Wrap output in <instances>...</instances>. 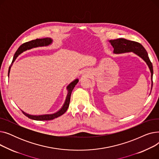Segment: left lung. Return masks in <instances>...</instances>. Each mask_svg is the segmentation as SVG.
<instances>
[{
    "mask_svg": "<svg viewBox=\"0 0 159 159\" xmlns=\"http://www.w3.org/2000/svg\"><path fill=\"white\" fill-rule=\"evenodd\" d=\"M110 43L114 48L113 53L115 54H121L125 53L133 52L139 57H140L142 59H143L151 72V79H152V88L153 86V70L152 63L150 61L148 54L146 52L145 48L141 45L140 43H137L135 41L129 40L125 39L120 38L115 40H109Z\"/></svg>",
    "mask_w": 159,
    "mask_h": 159,
    "instance_id": "8db88e82",
    "label": "left lung"
}]
</instances>
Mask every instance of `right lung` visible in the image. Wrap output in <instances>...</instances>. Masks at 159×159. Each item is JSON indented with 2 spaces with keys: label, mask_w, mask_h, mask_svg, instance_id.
<instances>
[{
  "label": "right lung",
  "mask_w": 159,
  "mask_h": 159,
  "mask_svg": "<svg viewBox=\"0 0 159 159\" xmlns=\"http://www.w3.org/2000/svg\"><path fill=\"white\" fill-rule=\"evenodd\" d=\"M53 43V40L51 38H45V39H37L36 40H33L30 42H27V43H25L22 44L17 49L13 56V61L10 66L9 68V71H8V76L10 75V69L11 67L12 66V64L14 62L15 59L18 57V56L23 53L25 51H27V50L35 48H38V47H43V46H48L50 44H52ZM79 82V79H76L72 81L70 84L67 86L66 89L68 90V94H67L65 102L62 106V107L61 108V109L57 111L56 113H52V114H45V115H30L26 112H24V111L22 110V113L24 114V115H26L28 116V118L33 119V120H53L55 118L58 117V116H61L63 115L66 111L68 110V108L70 105V98H71V94L73 88H75V85H76Z\"/></svg>",
  "instance_id": "1"
}]
</instances>
